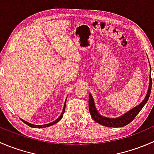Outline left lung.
Here are the masks:
<instances>
[{
    "mask_svg": "<svg viewBox=\"0 0 154 154\" xmlns=\"http://www.w3.org/2000/svg\"><path fill=\"white\" fill-rule=\"evenodd\" d=\"M151 87H152V79L151 77H150V83H149L148 90H147V93L146 94V97H144L143 101L136 107L133 108L128 112L125 113L124 116H121V117L118 118V119H108V118L103 117L100 116L96 110L95 106H94V100H93V97H91V94L88 95V108H89V112L91 114V118L95 121L97 123L100 124V125L105 126V127H122L125 126L127 125L130 124L133 119L136 118V116L139 114V112L142 110L143 106L145 105L148 100L149 97H150V91H151Z\"/></svg>",
    "mask_w": 154,
    "mask_h": 154,
    "instance_id": "1",
    "label": "left lung"
}]
</instances>
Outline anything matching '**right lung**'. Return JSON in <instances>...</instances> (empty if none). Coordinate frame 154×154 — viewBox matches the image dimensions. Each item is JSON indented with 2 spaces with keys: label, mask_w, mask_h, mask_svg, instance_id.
Here are the masks:
<instances>
[{
  "label": "right lung",
  "mask_w": 154,
  "mask_h": 154,
  "mask_svg": "<svg viewBox=\"0 0 154 154\" xmlns=\"http://www.w3.org/2000/svg\"><path fill=\"white\" fill-rule=\"evenodd\" d=\"M66 102H65V104H64V107H63V112H62V114L60 115V117H59L58 119H57V120L54 121V122H51V123H50V124H47V125H32V124H29V123H28V122H25V121H24V120H22V122H24V124H26V125H28V126H29V127H33V128H45V127H50V126L54 125V124L57 123V122H59L60 120H61L62 118L63 117V114H64V112H65V109H66Z\"/></svg>",
  "instance_id": "right-lung-1"
}]
</instances>
